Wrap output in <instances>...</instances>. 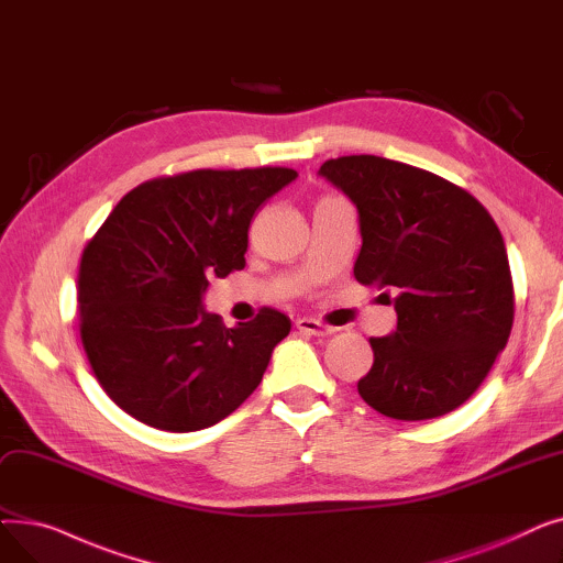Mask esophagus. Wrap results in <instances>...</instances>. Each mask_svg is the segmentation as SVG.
<instances>
[{
	"label": "esophagus",
	"instance_id": "1",
	"mask_svg": "<svg viewBox=\"0 0 563 563\" xmlns=\"http://www.w3.org/2000/svg\"><path fill=\"white\" fill-rule=\"evenodd\" d=\"M297 329H299L303 335H312V338H327V335L333 333V329L327 327V323H321V321L310 319V317L297 319Z\"/></svg>",
	"mask_w": 563,
	"mask_h": 563
}]
</instances>
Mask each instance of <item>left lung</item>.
I'll return each instance as SVG.
<instances>
[{
    "label": "left lung",
    "mask_w": 563,
    "mask_h": 563,
    "mask_svg": "<svg viewBox=\"0 0 563 563\" xmlns=\"http://www.w3.org/2000/svg\"><path fill=\"white\" fill-rule=\"evenodd\" d=\"M319 175L358 210L353 276L383 289L397 329L369 338L358 380L367 406L393 420H431L467 401L514 327V283L486 207L442 177L376 155L323 162Z\"/></svg>",
    "instance_id": "8db88e82"
}]
</instances>
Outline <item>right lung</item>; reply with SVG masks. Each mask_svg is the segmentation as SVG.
I'll use <instances>...</instances> for the list:
<instances>
[{"mask_svg":"<svg viewBox=\"0 0 563 563\" xmlns=\"http://www.w3.org/2000/svg\"><path fill=\"white\" fill-rule=\"evenodd\" d=\"M280 166L155 177L113 207L79 264V333L102 390L134 420L187 433L260 386L291 321L262 308L228 329L202 308L210 278L244 269L257 207L297 180Z\"/></svg>","mask_w":563,"mask_h":563,"instance_id":"1","label":"right lung"}]
</instances>
